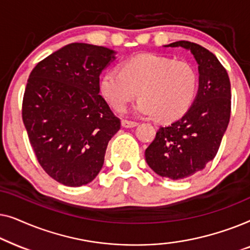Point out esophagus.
I'll return each mask as SVG.
<instances>
[{"label": "esophagus", "instance_id": "esophagus-1", "mask_svg": "<svg viewBox=\"0 0 250 250\" xmlns=\"http://www.w3.org/2000/svg\"><path fill=\"white\" fill-rule=\"evenodd\" d=\"M122 126L125 128H131V127H135V126H138V123L127 121V119H123Z\"/></svg>", "mask_w": 250, "mask_h": 250}]
</instances>
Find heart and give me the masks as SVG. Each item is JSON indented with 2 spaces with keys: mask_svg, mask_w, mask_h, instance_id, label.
<instances>
[{
  "mask_svg": "<svg viewBox=\"0 0 250 250\" xmlns=\"http://www.w3.org/2000/svg\"><path fill=\"white\" fill-rule=\"evenodd\" d=\"M198 90V75L188 61L159 54H139L124 61L119 70L102 75L100 92L109 105L122 111L139 95V115L173 122L189 110Z\"/></svg>",
  "mask_w": 250,
  "mask_h": 250,
  "instance_id": "1",
  "label": "heart"
}]
</instances>
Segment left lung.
<instances>
[{
	"label": "left lung",
	"instance_id": "obj_1",
	"mask_svg": "<svg viewBox=\"0 0 250 250\" xmlns=\"http://www.w3.org/2000/svg\"><path fill=\"white\" fill-rule=\"evenodd\" d=\"M165 46L190 50L198 63L199 87L189 110L157 131L145 156L159 176L182 180L203 170L216 156L230 122L231 84L217 58L199 44L179 41Z\"/></svg>",
	"mask_w": 250,
	"mask_h": 250
}]
</instances>
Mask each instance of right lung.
<instances>
[{
	"mask_svg": "<svg viewBox=\"0 0 250 250\" xmlns=\"http://www.w3.org/2000/svg\"><path fill=\"white\" fill-rule=\"evenodd\" d=\"M114 50L71 43L40 61L27 81L22 122L42 168L63 186L93 181L121 128L100 92Z\"/></svg>",
	"mask_w": 250,
	"mask_h": 250,
	"instance_id": "right-lung-1",
	"label": "right lung"
}]
</instances>
